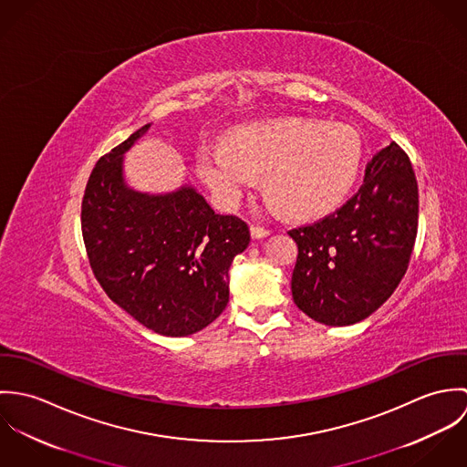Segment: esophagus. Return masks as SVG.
Returning <instances> with one entry per match:
<instances>
[{"label": "esophagus", "mask_w": 467, "mask_h": 467, "mask_svg": "<svg viewBox=\"0 0 467 467\" xmlns=\"http://www.w3.org/2000/svg\"><path fill=\"white\" fill-rule=\"evenodd\" d=\"M250 232H252V237H254V239H265L267 235H271L269 230L263 228V226H255V224H252Z\"/></svg>", "instance_id": "esophagus-1"}]
</instances>
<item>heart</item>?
<instances>
[{"instance_id": "heart-1", "label": "heart", "mask_w": 467, "mask_h": 467, "mask_svg": "<svg viewBox=\"0 0 467 467\" xmlns=\"http://www.w3.org/2000/svg\"><path fill=\"white\" fill-rule=\"evenodd\" d=\"M363 161L359 134L348 126H326L306 119H282L239 128L226 145L202 143L198 174L215 202L235 210L265 176L267 194L284 213L318 217L350 192Z\"/></svg>"}]
</instances>
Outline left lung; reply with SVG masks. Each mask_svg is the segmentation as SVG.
Listing matches in <instances>:
<instances>
[{"instance_id": "1", "label": "left lung", "mask_w": 467, "mask_h": 467, "mask_svg": "<svg viewBox=\"0 0 467 467\" xmlns=\"http://www.w3.org/2000/svg\"><path fill=\"white\" fill-rule=\"evenodd\" d=\"M419 191L398 143L374 156L363 187L322 221L291 230L296 307L324 326H352L396 291L415 244Z\"/></svg>"}]
</instances>
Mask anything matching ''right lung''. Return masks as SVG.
<instances>
[{
	"mask_svg": "<svg viewBox=\"0 0 467 467\" xmlns=\"http://www.w3.org/2000/svg\"><path fill=\"white\" fill-rule=\"evenodd\" d=\"M150 124L102 156L82 200V237L106 295L154 333L180 337L210 326L226 307L230 266L250 244L235 215H219L192 185L134 191L124 156Z\"/></svg>",
	"mask_w": 467,
	"mask_h": 467,
	"instance_id": "obj_1",
	"label": "right lung"
}]
</instances>
